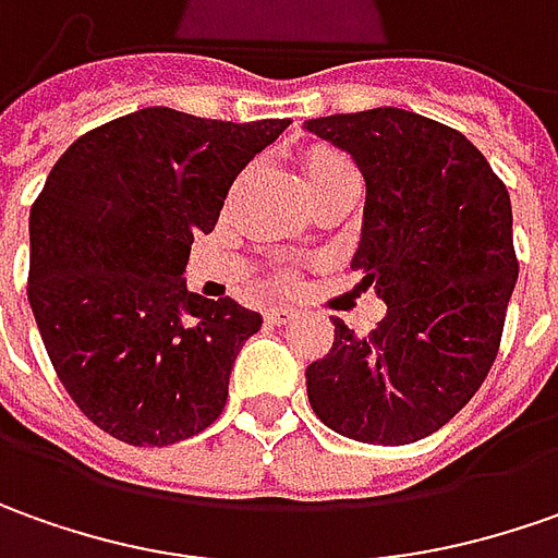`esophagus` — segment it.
Listing matches in <instances>:
<instances>
[{"mask_svg": "<svg viewBox=\"0 0 558 558\" xmlns=\"http://www.w3.org/2000/svg\"><path fill=\"white\" fill-rule=\"evenodd\" d=\"M293 317H296V312H293L290 305H271V308L265 312V320H268V324H278V327L280 324H290Z\"/></svg>", "mask_w": 558, "mask_h": 558, "instance_id": "obj_1", "label": "esophagus"}]
</instances>
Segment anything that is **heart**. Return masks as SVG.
I'll return each mask as SVG.
<instances>
[{
  "label": "heart",
  "instance_id": "b5f03b06",
  "mask_svg": "<svg viewBox=\"0 0 558 558\" xmlns=\"http://www.w3.org/2000/svg\"><path fill=\"white\" fill-rule=\"evenodd\" d=\"M302 172H305V184H320L330 179H342V175H355V166L330 147H312L305 154Z\"/></svg>",
  "mask_w": 558,
  "mask_h": 558
}]
</instances>
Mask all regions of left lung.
Wrapping results in <instances>:
<instances>
[{
    "label": "left lung",
    "mask_w": 558,
    "mask_h": 558,
    "mask_svg": "<svg viewBox=\"0 0 558 558\" xmlns=\"http://www.w3.org/2000/svg\"><path fill=\"white\" fill-rule=\"evenodd\" d=\"M305 129L364 175L352 268L386 302L367 337L333 317L330 352L305 371L312 411L364 445H411L466 408L500 349L519 278L507 184L463 132L401 107Z\"/></svg>",
    "instance_id": "8db88e82"
}]
</instances>
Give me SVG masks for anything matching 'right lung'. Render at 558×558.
I'll use <instances>...</instances> for the list:
<instances>
[{
    "instance_id": "obj_1",
    "label": "right lung",
    "mask_w": 558,
    "mask_h": 558,
    "mask_svg": "<svg viewBox=\"0 0 558 558\" xmlns=\"http://www.w3.org/2000/svg\"><path fill=\"white\" fill-rule=\"evenodd\" d=\"M287 125L145 107L51 166L29 209V308L58 379L107 435L166 448L219 420L262 315L191 293L182 271L231 182Z\"/></svg>"
}]
</instances>
